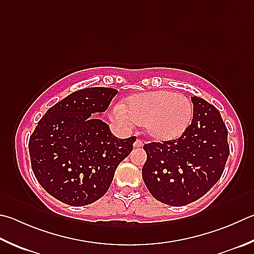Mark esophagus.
I'll return each instance as SVG.
<instances>
[{
    "label": "esophagus",
    "mask_w": 254,
    "mask_h": 254,
    "mask_svg": "<svg viewBox=\"0 0 254 254\" xmlns=\"http://www.w3.org/2000/svg\"><path fill=\"white\" fill-rule=\"evenodd\" d=\"M143 146V141L141 139H136V141L134 142V147H141Z\"/></svg>",
    "instance_id": "esophagus-1"
}]
</instances>
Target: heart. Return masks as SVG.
<instances>
[{"label": "heart", "mask_w": 254, "mask_h": 254, "mask_svg": "<svg viewBox=\"0 0 254 254\" xmlns=\"http://www.w3.org/2000/svg\"><path fill=\"white\" fill-rule=\"evenodd\" d=\"M193 107L187 96L170 91L132 95L126 107L117 105L113 118L119 122L144 123L147 135L158 141L177 139L190 126Z\"/></svg>", "instance_id": "obj_1"}]
</instances>
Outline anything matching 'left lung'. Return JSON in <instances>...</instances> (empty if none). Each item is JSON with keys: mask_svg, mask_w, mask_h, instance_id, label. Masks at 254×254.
<instances>
[{"mask_svg": "<svg viewBox=\"0 0 254 254\" xmlns=\"http://www.w3.org/2000/svg\"><path fill=\"white\" fill-rule=\"evenodd\" d=\"M193 119L179 139L144 144L142 178L164 204L180 206L203 196L219 181L230 149L220 112L204 99L191 96Z\"/></svg>", "mask_w": 254, "mask_h": 254, "instance_id": "left-lung-1", "label": "left lung"}]
</instances>
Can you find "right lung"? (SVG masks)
<instances>
[{"mask_svg": "<svg viewBox=\"0 0 254 254\" xmlns=\"http://www.w3.org/2000/svg\"><path fill=\"white\" fill-rule=\"evenodd\" d=\"M118 90L86 87L50 108L29 141L31 165L49 194L81 206L102 197L118 165L131 153L135 136L119 139L102 120Z\"/></svg>", "mask_w": 254, "mask_h": 254, "instance_id": "right-lung-1", "label": "right lung"}]
</instances>
